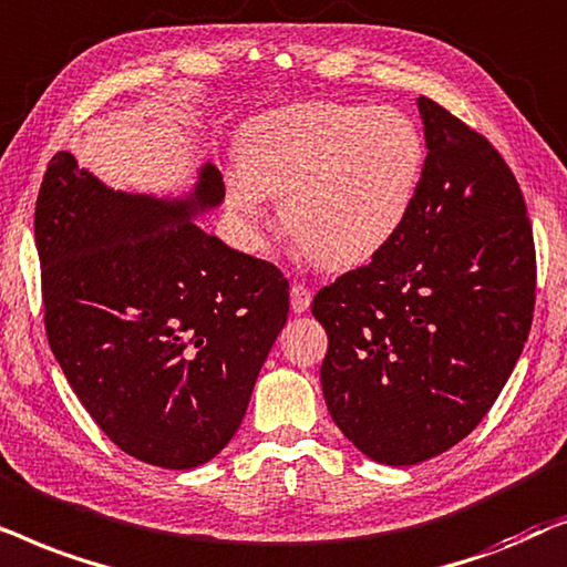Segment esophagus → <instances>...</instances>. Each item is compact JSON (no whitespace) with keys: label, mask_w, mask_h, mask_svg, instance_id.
<instances>
[{"label":"esophagus","mask_w":567,"mask_h":567,"mask_svg":"<svg viewBox=\"0 0 567 567\" xmlns=\"http://www.w3.org/2000/svg\"><path fill=\"white\" fill-rule=\"evenodd\" d=\"M308 306H311V290L306 288V285H292L290 288V308L296 313H303L308 311Z\"/></svg>","instance_id":"obj_1"}]
</instances>
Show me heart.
<instances>
[{
	"label": "heart",
	"instance_id": "heart-1",
	"mask_svg": "<svg viewBox=\"0 0 567 567\" xmlns=\"http://www.w3.org/2000/svg\"><path fill=\"white\" fill-rule=\"evenodd\" d=\"M225 184L230 213L254 230L267 202L308 259L347 269L381 254L412 213L425 140L391 105L298 103L248 121Z\"/></svg>",
	"mask_w": 567,
	"mask_h": 567
}]
</instances>
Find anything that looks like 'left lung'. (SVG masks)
I'll return each mask as SVG.
<instances>
[{
	"label": "left lung",
	"mask_w": 567,
	"mask_h": 567,
	"mask_svg": "<svg viewBox=\"0 0 567 567\" xmlns=\"http://www.w3.org/2000/svg\"><path fill=\"white\" fill-rule=\"evenodd\" d=\"M427 157L412 213L371 264L319 290L331 420L386 466L427 462L472 433L520 358L537 256L501 153L417 97Z\"/></svg>",
	"instance_id": "8db88e82"
}]
</instances>
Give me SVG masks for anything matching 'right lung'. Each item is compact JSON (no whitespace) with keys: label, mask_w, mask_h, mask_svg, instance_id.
I'll return each mask as SVG.
<instances>
[{"label":"right lung","mask_w":567,"mask_h":567,"mask_svg":"<svg viewBox=\"0 0 567 567\" xmlns=\"http://www.w3.org/2000/svg\"><path fill=\"white\" fill-rule=\"evenodd\" d=\"M213 163L178 199L113 192L56 153L35 202L47 337L97 427L140 462L194 470L228 446L288 321V279L194 220Z\"/></svg>","instance_id":"obj_1"}]
</instances>
